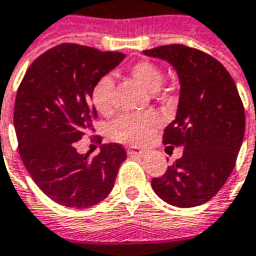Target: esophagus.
Returning a JSON list of instances; mask_svg holds the SVG:
<instances>
[{
    "instance_id": "34e87169",
    "label": "esophagus",
    "mask_w": 256,
    "mask_h": 256,
    "mask_svg": "<svg viewBox=\"0 0 256 256\" xmlns=\"http://www.w3.org/2000/svg\"><path fill=\"white\" fill-rule=\"evenodd\" d=\"M128 155H136V156H143L144 150L140 149V148H138V146H128Z\"/></svg>"
}]
</instances>
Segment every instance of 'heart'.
I'll use <instances>...</instances> for the list:
<instances>
[{"label": "heart", "mask_w": 256, "mask_h": 256, "mask_svg": "<svg viewBox=\"0 0 256 256\" xmlns=\"http://www.w3.org/2000/svg\"><path fill=\"white\" fill-rule=\"evenodd\" d=\"M128 75L149 92H156L164 82V72L150 60H139L128 68ZM114 81L110 75L98 78L91 90V101L100 114L113 113ZM162 123L160 116L154 112L140 114H126L116 118L108 128L112 139L128 144H143L148 142Z\"/></svg>", "instance_id": "obj_1"}]
</instances>
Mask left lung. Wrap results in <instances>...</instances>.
I'll return each mask as SVG.
<instances>
[{
  "mask_svg": "<svg viewBox=\"0 0 256 256\" xmlns=\"http://www.w3.org/2000/svg\"><path fill=\"white\" fill-rule=\"evenodd\" d=\"M146 56L166 60L176 70L181 90L176 117L164 130V144L182 146L152 188L175 207L208 202L234 168L245 134V110L236 84L218 59L184 44H166Z\"/></svg>",
  "mask_w": 256,
  "mask_h": 256,
  "instance_id": "8db88e82",
  "label": "left lung"
}]
</instances>
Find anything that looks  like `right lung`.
Wrapping results in <instances>:
<instances>
[{"label": "right lung", "instance_id": "add662e5", "mask_svg": "<svg viewBox=\"0 0 256 256\" xmlns=\"http://www.w3.org/2000/svg\"><path fill=\"white\" fill-rule=\"evenodd\" d=\"M120 52H101L62 43L40 54L18 86L14 128L18 152L38 187L54 203L86 208L113 190L126 159L118 143L102 144L97 156L76 152L75 142L92 130L97 117L91 90L122 60Z\"/></svg>", "mask_w": 256, "mask_h": 256}]
</instances>
